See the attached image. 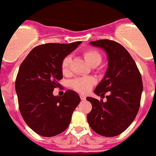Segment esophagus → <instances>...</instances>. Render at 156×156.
Masks as SVG:
<instances>
[{
  "label": "esophagus",
  "instance_id": "esophagus-1",
  "mask_svg": "<svg viewBox=\"0 0 156 156\" xmlns=\"http://www.w3.org/2000/svg\"><path fill=\"white\" fill-rule=\"evenodd\" d=\"M80 99H81V101H84L86 99V97L84 95H80Z\"/></svg>",
  "mask_w": 156,
  "mask_h": 156
}]
</instances>
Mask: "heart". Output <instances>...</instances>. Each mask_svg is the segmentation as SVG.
Returning <instances> with one entry per match:
<instances>
[{
    "label": "heart",
    "mask_w": 156,
    "mask_h": 156,
    "mask_svg": "<svg viewBox=\"0 0 156 156\" xmlns=\"http://www.w3.org/2000/svg\"><path fill=\"white\" fill-rule=\"evenodd\" d=\"M83 55H84L85 60L88 63V64L92 67H97L102 61L101 54L95 49L89 48V49L85 50L83 52ZM70 63V56H66L63 58L61 62V70H62L63 74L68 75L69 73ZM94 83L95 82L93 79L90 77H80V78L72 80L70 82V85L76 92H79L80 93H86L92 88Z\"/></svg>",
    "instance_id": "1"
}]
</instances>
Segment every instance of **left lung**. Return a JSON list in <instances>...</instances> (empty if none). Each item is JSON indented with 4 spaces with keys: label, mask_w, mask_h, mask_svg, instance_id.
Instances as JSON below:
<instances>
[{
    "label": "left lung",
    "mask_w": 156,
    "mask_h": 156,
    "mask_svg": "<svg viewBox=\"0 0 156 156\" xmlns=\"http://www.w3.org/2000/svg\"><path fill=\"white\" fill-rule=\"evenodd\" d=\"M106 51L109 65L104 79L94 93L107 101L87 98L93 105L87 116L90 127L100 135L117 136L133 122L140 107L143 80L136 63L127 50L109 39L90 42Z\"/></svg>",
    "instance_id": "obj_1"
}]
</instances>
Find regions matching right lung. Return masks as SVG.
Returning <instances> with one entry per match:
<instances>
[{"mask_svg": "<svg viewBox=\"0 0 156 156\" xmlns=\"http://www.w3.org/2000/svg\"><path fill=\"white\" fill-rule=\"evenodd\" d=\"M80 43L39 45L20 65L15 81L20 113L29 127L41 136H55L64 131L80 102L72 90H67L62 97L53 95L63 79L61 62Z\"/></svg>", "mask_w": 156, "mask_h": 156, "instance_id": "add662e5", "label": "right lung"}]
</instances>
